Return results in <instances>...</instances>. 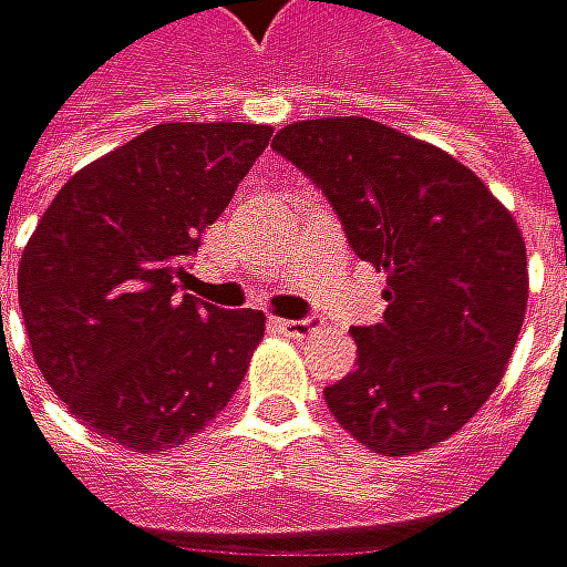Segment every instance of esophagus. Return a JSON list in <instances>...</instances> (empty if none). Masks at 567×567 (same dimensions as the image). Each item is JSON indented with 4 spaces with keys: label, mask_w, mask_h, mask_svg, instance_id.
<instances>
[{
    "label": "esophagus",
    "mask_w": 567,
    "mask_h": 567,
    "mask_svg": "<svg viewBox=\"0 0 567 567\" xmlns=\"http://www.w3.org/2000/svg\"><path fill=\"white\" fill-rule=\"evenodd\" d=\"M277 329L287 332L290 339H309L312 332L322 329V322L316 316H306V319H277Z\"/></svg>",
    "instance_id": "1"
}]
</instances>
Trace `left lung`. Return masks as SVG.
<instances>
[{
    "instance_id": "obj_1",
    "label": "left lung",
    "mask_w": 567,
    "mask_h": 567,
    "mask_svg": "<svg viewBox=\"0 0 567 567\" xmlns=\"http://www.w3.org/2000/svg\"><path fill=\"white\" fill-rule=\"evenodd\" d=\"M274 151L386 274L384 319L351 329L358 368L326 386L332 416L381 455L455 435L501 384L523 329L529 274L513 216L452 154L371 118L297 122Z\"/></svg>"
}]
</instances>
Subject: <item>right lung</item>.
<instances>
[{"label":"right lung","mask_w":567,"mask_h":567,"mask_svg":"<svg viewBox=\"0 0 567 567\" xmlns=\"http://www.w3.org/2000/svg\"><path fill=\"white\" fill-rule=\"evenodd\" d=\"M270 142L267 125H154L63 183L24 245L19 306L63 406L135 452H164L235 396L261 309L181 297L186 261Z\"/></svg>","instance_id":"1"}]
</instances>
